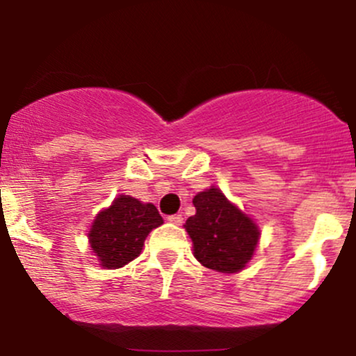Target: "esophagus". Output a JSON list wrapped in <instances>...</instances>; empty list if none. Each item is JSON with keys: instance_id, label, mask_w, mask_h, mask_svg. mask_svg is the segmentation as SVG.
Returning <instances> with one entry per match:
<instances>
[{"instance_id": "34e87169", "label": "esophagus", "mask_w": 356, "mask_h": 356, "mask_svg": "<svg viewBox=\"0 0 356 356\" xmlns=\"http://www.w3.org/2000/svg\"><path fill=\"white\" fill-rule=\"evenodd\" d=\"M168 221L173 222V225H183V216L181 214H173V216H168Z\"/></svg>"}]
</instances>
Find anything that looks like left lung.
<instances>
[{"mask_svg": "<svg viewBox=\"0 0 356 356\" xmlns=\"http://www.w3.org/2000/svg\"><path fill=\"white\" fill-rule=\"evenodd\" d=\"M195 216L185 228L193 241L200 264L219 273H238L252 259L259 241V228L250 218L228 202L219 188L193 197Z\"/></svg>", "mask_w": 356, "mask_h": 356, "instance_id": "obj_1", "label": "left lung"}]
</instances>
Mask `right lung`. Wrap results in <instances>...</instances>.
Wrapping results in <instances>:
<instances>
[{
	"label": "right lung",
	"instance_id": "add662e5",
	"mask_svg": "<svg viewBox=\"0 0 356 356\" xmlns=\"http://www.w3.org/2000/svg\"><path fill=\"white\" fill-rule=\"evenodd\" d=\"M163 225L152 204L120 195L111 207L99 212L89 232L90 248L106 269H118L142 252L147 234Z\"/></svg>",
	"mask_w": 356,
	"mask_h": 356
}]
</instances>
